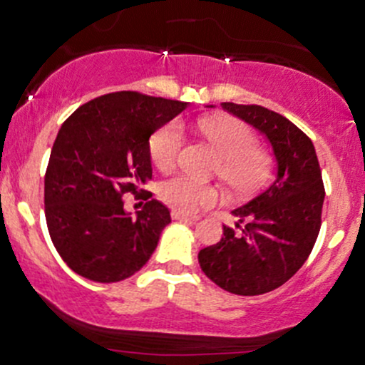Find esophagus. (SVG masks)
<instances>
[{"mask_svg":"<svg viewBox=\"0 0 365 365\" xmlns=\"http://www.w3.org/2000/svg\"><path fill=\"white\" fill-rule=\"evenodd\" d=\"M170 216H172V220H181V221H195V220H197L195 216H187V214H184V212H181V210H175V209L172 210Z\"/></svg>","mask_w":365,"mask_h":365,"instance_id":"obj_1","label":"esophagus"}]
</instances>
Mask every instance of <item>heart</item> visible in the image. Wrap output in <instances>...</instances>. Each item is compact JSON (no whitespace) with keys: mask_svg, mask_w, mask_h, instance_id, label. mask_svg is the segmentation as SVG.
<instances>
[{"mask_svg":"<svg viewBox=\"0 0 365 365\" xmlns=\"http://www.w3.org/2000/svg\"><path fill=\"white\" fill-rule=\"evenodd\" d=\"M198 128L223 155L220 175L228 186L246 193L260 187L269 179L272 158L257 148V135L246 123L234 118H205L198 121ZM184 140L186 133L181 123L161 126L149 142V153L156 168L172 170L181 160ZM160 197L175 210L195 212L212 205L217 200V190L187 175H175L160 184Z\"/></svg>","mask_w":365,"mask_h":365,"instance_id":"heart-1","label":"heart"}]
</instances>
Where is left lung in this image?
I'll return each mask as SVG.
<instances>
[{"label":"left lung","instance_id":"left-lung-1","mask_svg":"<svg viewBox=\"0 0 365 365\" xmlns=\"http://www.w3.org/2000/svg\"><path fill=\"white\" fill-rule=\"evenodd\" d=\"M270 140L277 178L235 209L242 234L223 227L220 242L198 253L210 281L235 295H262L287 283L313 251L322 227L325 187L311 138L284 115L260 105L221 103ZM239 227V225H237Z\"/></svg>","mask_w":365,"mask_h":365}]
</instances>
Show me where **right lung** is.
I'll use <instances>...</instances> for the list:
<instances>
[{"label": "right lung", "mask_w": 365, "mask_h": 365, "mask_svg": "<svg viewBox=\"0 0 365 365\" xmlns=\"http://www.w3.org/2000/svg\"><path fill=\"white\" fill-rule=\"evenodd\" d=\"M184 101L135 91L103 95L63 123L45 172V220L52 244L78 276L115 283L148 264L170 210L140 184L153 178L149 137ZM126 192L149 197L137 217Z\"/></svg>", "instance_id": "obj_1"}]
</instances>
